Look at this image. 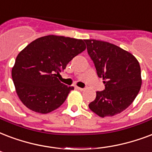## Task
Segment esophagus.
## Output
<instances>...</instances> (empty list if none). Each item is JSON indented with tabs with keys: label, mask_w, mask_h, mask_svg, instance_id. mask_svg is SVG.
<instances>
[{
	"label": "esophagus",
	"mask_w": 152,
	"mask_h": 152,
	"mask_svg": "<svg viewBox=\"0 0 152 152\" xmlns=\"http://www.w3.org/2000/svg\"><path fill=\"white\" fill-rule=\"evenodd\" d=\"M76 88L79 91H84V88H80V87H76Z\"/></svg>",
	"instance_id": "esophagus-1"
}]
</instances>
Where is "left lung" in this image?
Listing matches in <instances>:
<instances>
[{"label": "left lung", "instance_id": "1", "mask_svg": "<svg viewBox=\"0 0 152 152\" xmlns=\"http://www.w3.org/2000/svg\"><path fill=\"white\" fill-rule=\"evenodd\" d=\"M97 75L105 89L96 91L89 108L100 117L113 116L124 111L137 96L142 84L139 61L134 56L111 43L84 40Z\"/></svg>", "mask_w": 152, "mask_h": 152}]
</instances>
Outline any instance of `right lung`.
Returning <instances> with one entry per match:
<instances>
[{
  "instance_id": "obj_1",
  "label": "right lung",
  "mask_w": 152,
  "mask_h": 152,
  "mask_svg": "<svg viewBox=\"0 0 152 152\" xmlns=\"http://www.w3.org/2000/svg\"><path fill=\"white\" fill-rule=\"evenodd\" d=\"M85 48L80 39L48 35L20 51L12 68V78L23 104L40 114L61 107L74 88L61 83L57 76Z\"/></svg>"
}]
</instances>
